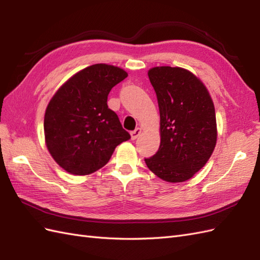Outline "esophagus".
I'll return each instance as SVG.
<instances>
[{
	"mask_svg": "<svg viewBox=\"0 0 260 260\" xmlns=\"http://www.w3.org/2000/svg\"><path fill=\"white\" fill-rule=\"evenodd\" d=\"M142 133V128H140V127H137L136 129H134L133 132H131V137L132 140H136L137 137H139Z\"/></svg>",
	"mask_w": 260,
	"mask_h": 260,
	"instance_id": "34e87169",
	"label": "esophagus"
}]
</instances>
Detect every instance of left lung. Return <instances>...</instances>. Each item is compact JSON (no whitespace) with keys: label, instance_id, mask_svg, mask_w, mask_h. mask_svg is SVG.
Returning a JSON list of instances; mask_svg holds the SVG:
<instances>
[{"label":"left lung","instance_id":"left-lung-1","mask_svg":"<svg viewBox=\"0 0 260 260\" xmlns=\"http://www.w3.org/2000/svg\"><path fill=\"white\" fill-rule=\"evenodd\" d=\"M147 75L157 97L161 144L145 163L159 179L184 182L206 165L215 147L212 98L203 82L184 68L154 67Z\"/></svg>","mask_w":260,"mask_h":260}]
</instances>
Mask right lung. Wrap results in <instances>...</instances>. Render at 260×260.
Masks as SVG:
<instances>
[{
    "label": "right lung",
    "instance_id": "right-lung-1",
    "mask_svg": "<svg viewBox=\"0 0 260 260\" xmlns=\"http://www.w3.org/2000/svg\"><path fill=\"white\" fill-rule=\"evenodd\" d=\"M127 76L112 64H92L70 77L50 99L43 125L46 145L68 173L96 172L116 146L131 139L107 105L109 91Z\"/></svg>",
    "mask_w": 260,
    "mask_h": 260
}]
</instances>
